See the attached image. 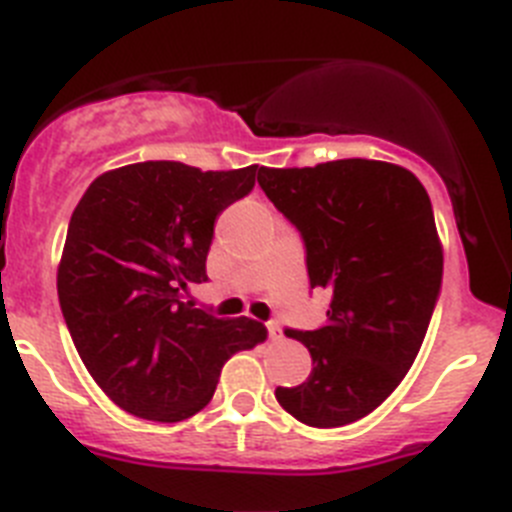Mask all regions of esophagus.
Here are the masks:
<instances>
[{
	"instance_id": "1",
	"label": "esophagus",
	"mask_w": 512,
	"mask_h": 512,
	"mask_svg": "<svg viewBox=\"0 0 512 512\" xmlns=\"http://www.w3.org/2000/svg\"><path fill=\"white\" fill-rule=\"evenodd\" d=\"M268 335L273 337V340H281V324L268 322Z\"/></svg>"
}]
</instances>
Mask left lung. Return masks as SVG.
I'll return each mask as SVG.
<instances>
[{
	"label": "left lung",
	"instance_id": "8db88e82",
	"mask_svg": "<svg viewBox=\"0 0 512 512\" xmlns=\"http://www.w3.org/2000/svg\"><path fill=\"white\" fill-rule=\"evenodd\" d=\"M257 182L301 231L311 288L332 296L319 330H286L314 368L304 384L278 386L275 399L311 428L361 420L412 368L441 293L428 190L410 170L376 159L260 167Z\"/></svg>",
	"mask_w": 512,
	"mask_h": 512
}]
</instances>
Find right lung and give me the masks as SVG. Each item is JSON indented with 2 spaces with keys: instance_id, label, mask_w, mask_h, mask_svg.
Wrapping results in <instances>:
<instances>
[{
  "instance_id": "obj_1",
  "label": "right lung",
  "mask_w": 512,
  "mask_h": 512,
  "mask_svg": "<svg viewBox=\"0 0 512 512\" xmlns=\"http://www.w3.org/2000/svg\"><path fill=\"white\" fill-rule=\"evenodd\" d=\"M257 164L201 172L139 162L92 182L71 213L59 304L79 358L121 410L180 422L211 402L221 368L268 337L255 319L193 309L216 216L255 188Z\"/></svg>"
}]
</instances>
